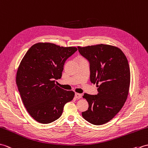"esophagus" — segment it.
Listing matches in <instances>:
<instances>
[{
    "instance_id": "1",
    "label": "esophagus",
    "mask_w": 148,
    "mask_h": 148,
    "mask_svg": "<svg viewBox=\"0 0 148 148\" xmlns=\"http://www.w3.org/2000/svg\"><path fill=\"white\" fill-rule=\"evenodd\" d=\"M75 97L77 98V99H80V98L82 97V95L81 94H78V93H75Z\"/></svg>"
}]
</instances>
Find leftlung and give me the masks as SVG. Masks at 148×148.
Returning <instances> with one entry per match:
<instances>
[{"label":"left lung","instance_id":"8db88e82","mask_svg":"<svg viewBox=\"0 0 148 148\" xmlns=\"http://www.w3.org/2000/svg\"><path fill=\"white\" fill-rule=\"evenodd\" d=\"M78 49L89 61L90 82L98 87L97 95L84 94L88 108L82 114L89 123L100 125L113 119L127 99L130 82L129 63L122 51L113 45L98 44Z\"/></svg>","mask_w":148,"mask_h":148}]
</instances>
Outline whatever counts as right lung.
<instances>
[{"instance_id": "add662e5", "label": "right lung", "mask_w": 148, "mask_h": 148, "mask_svg": "<svg viewBox=\"0 0 148 148\" xmlns=\"http://www.w3.org/2000/svg\"><path fill=\"white\" fill-rule=\"evenodd\" d=\"M77 51L48 42L33 45L22 59L16 74V84L25 107L40 123L60 118L66 103L73 99V91L58 87L66 60Z\"/></svg>"}]
</instances>
